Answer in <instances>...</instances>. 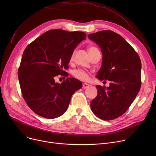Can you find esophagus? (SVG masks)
Listing matches in <instances>:
<instances>
[{
    "label": "esophagus",
    "mask_w": 156,
    "mask_h": 156,
    "mask_svg": "<svg viewBox=\"0 0 156 156\" xmlns=\"http://www.w3.org/2000/svg\"><path fill=\"white\" fill-rule=\"evenodd\" d=\"M89 87H90V85H89L88 84H87V83H83V88L84 89L88 88Z\"/></svg>",
    "instance_id": "1"
}]
</instances>
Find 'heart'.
Returning a JSON list of instances; mask_svg holds the SVG:
<instances>
[{
	"instance_id": "1",
	"label": "heart",
	"mask_w": 156,
	"mask_h": 156,
	"mask_svg": "<svg viewBox=\"0 0 156 156\" xmlns=\"http://www.w3.org/2000/svg\"><path fill=\"white\" fill-rule=\"evenodd\" d=\"M96 48H97L95 47H89L88 52L90 51H92V50H94V49H96ZM75 52L74 51L72 53V54H71V55L70 57V60H73V59L74 55H75ZM72 75L75 78H77L78 80H80L81 81H87L89 79V75H88V73H87L86 71H83L82 69H80L73 71V73H72Z\"/></svg>"
}]
</instances>
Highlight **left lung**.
Masks as SVG:
<instances>
[{
  "label": "left lung",
  "mask_w": 156,
  "mask_h": 156,
  "mask_svg": "<svg viewBox=\"0 0 156 156\" xmlns=\"http://www.w3.org/2000/svg\"><path fill=\"white\" fill-rule=\"evenodd\" d=\"M102 52V65L97 73L100 80L110 86L97 85V96L90 102L95 115L109 121L122 115L140 91L141 61L135 49L121 35L111 30L89 34Z\"/></svg>",
  "instance_id": "obj_1"
}]
</instances>
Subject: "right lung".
Wrapping results in <instances>:
<instances>
[{"label":"right lung","mask_w":156,"mask_h":156,"mask_svg":"<svg viewBox=\"0 0 156 156\" xmlns=\"http://www.w3.org/2000/svg\"><path fill=\"white\" fill-rule=\"evenodd\" d=\"M87 35L81 31L61 29L46 31L30 44L23 54L18 79L24 100L38 115L48 119L67 110L72 95L82 87L80 81L68 78L59 84L58 75L68 76L70 57Z\"/></svg>","instance_id":"1"}]
</instances>
